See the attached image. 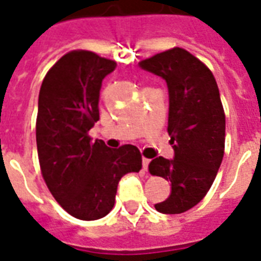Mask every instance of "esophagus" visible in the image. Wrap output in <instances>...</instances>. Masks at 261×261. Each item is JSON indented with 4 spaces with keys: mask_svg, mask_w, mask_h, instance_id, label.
<instances>
[{
    "mask_svg": "<svg viewBox=\"0 0 261 261\" xmlns=\"http://www.w3.org/2000/svg\"><path fill=\"white\" fill-rule=\"evenodd\" d=\"M149 164H150V160H149V159H145V157H143V159H142V168H143V171H147V167H149Z\"/></svg>",
    "mask_w": 261,
    "mask_h": 261,
    "instance_id": "1",
    "label": "esophagus"
}]
</instances>
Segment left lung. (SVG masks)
Instances as JSON below:
<instances>
[{"label":"left lung","instance_id":"left-lung-1","mask_svg":"<svg viewBox=\"0 0 261 261\" xmlns=\"http://www.w3.org/2000/svg\"><path fill=\"white\" fill-rule=\"evenodd\" d=\"M167 81L168 134L174 159L157 157L153 176L171 181V194L154 204L163 214H181L202 200L213 186L225 153V111L211 70L184 48L173 47L139 62Z\"/></svg>","mask_w":261,"mask_h":261}]
</instances>
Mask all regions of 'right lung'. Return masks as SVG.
Listing matches in <instances>:
<instances>
[{
    "mask_svg": "<svg viewBox=\"0 0 261 261\" xmlns=\"http://www.w3.org/2000/svg\"><path fill=\"white\" fill-rule=\"evenodd\" d=\"M116 62L87 50H73L47 71L39 92L36 145L42 176L51 195L74 218L94 221L115 204L119 180L139 172L138 147L110 149L92 141L98 120L101 83Z\"/></svg>",
    "mask_w": 261,
    "mask_h": 261,
    "instance_id": "right-lung-1",
    "label": "right lung"
}]
</instances>
